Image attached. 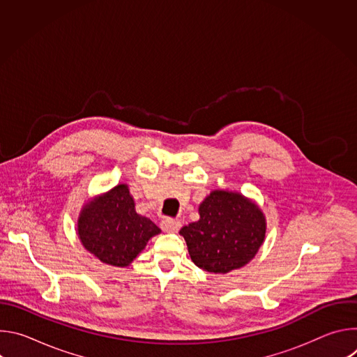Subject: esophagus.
Returning <instances> with one entry per match:
<instances>
[{
    "label": "esophagus",
    "instance_id": "1",
    "mask_svg": "<svg viewBox=\"0 0 357 357\" xmlns=\"http://www.w3.org/2000/svg\"><path fill=\"white\" fill-rule=\"evenodd\" d=\"M181 222L179 220H175V219H164L161 222V229L167 233H175L181 229Z\"/></svg>",
    "mask_w": 357,
    "mask_h": 357
}]
</instances>
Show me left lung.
I'll list each match as a JSON object with an SVG mask.
<instances>
[{"mask_svg":"<svg viewBox=\"0 0 357 357\" xmlns=\"http://www.w3.org/2000/svg\"><path fill=\"white\" fill-rule=\"evenodd\" d=\"M266 230V216L256 202L238 192L216 189L199 205V220L183 226L179 234L195 266L226 274L256 257Z\"/></svg>","mask_w":357,"mask_h":357,"instance_id":"obj_1","label":"left lung"}]
</instances>
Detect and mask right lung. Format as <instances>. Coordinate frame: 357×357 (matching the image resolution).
Instances as JSON below:
<instances>
[{"label":"right lung","mask_w":357,"mask_h":357,"mask_svg":"<svg viewBox=\"0 0 357 357\" xmlns=\"http://www.w3.org/2000/svg\"><path fill=\"white\" fill-rule=\"evenodd\" d=\"M76 231L82 245L101 263L127 267L161 229L135 212L128 185L119 183L84 203Z\"/></svg>","instance_id":"add662e5"}]
</instances>
